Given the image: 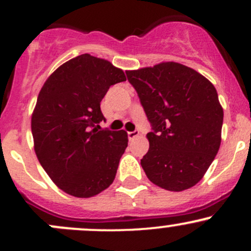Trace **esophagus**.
<instances>
[{"instance_id": "1", "label": "esophagus", "mask_w": 251, "mask_h": 251, "mask_svg": "<svg viewBox=\"0 0 251 251\" xmlns=\"http://www.w3.org/2000/svg\"><path fill=\"white\" fill-rule=\"evenodd\" d=\"M139 134H140V132L138 131V129H135V131H133V132H128V133H127L128 139H129V140L134 139V138H137Z\"/></svg>"}]
</instances>
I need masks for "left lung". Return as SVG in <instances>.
Returning <instances> with one entry per match:
<instances>
[{"mask_svg": "<svg viewBox=\"0 0 251 251\" xmlns=\"http://www.w3.org/2000/svg\"><path fill=\"white\" fill-rule=\"evenodd\" d=\"M153 131L140 160L152 183L184 191L204 177L221 146L223 108L215 86L181 63L126 71Z\"/></svg>", "mask_w": 251, "mask_h": 251, "instance_id": "obj_1", "label": "left lung"}]
</instances>
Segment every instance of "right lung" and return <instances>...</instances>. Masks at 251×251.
Masks as SVG:
<instances>
[{"mask_svg": "<svg viewBox=\"0 0 251 251\" xmlns=\"http://www.w3.org/2000/svg\"><path fill=\"white\" fill-rule=\"evenodd\" d=\"M126 81L123 70L89 54L71 59L48 76L31 114L34 150L59 189L93 197L113 183L127 148V132L99 131L100 102L112 85Z\"/></svg>", "mask_w": 251, "mask_h": 251, "instance_id": "add662e5", "label": "right lung"}]
</instances>
